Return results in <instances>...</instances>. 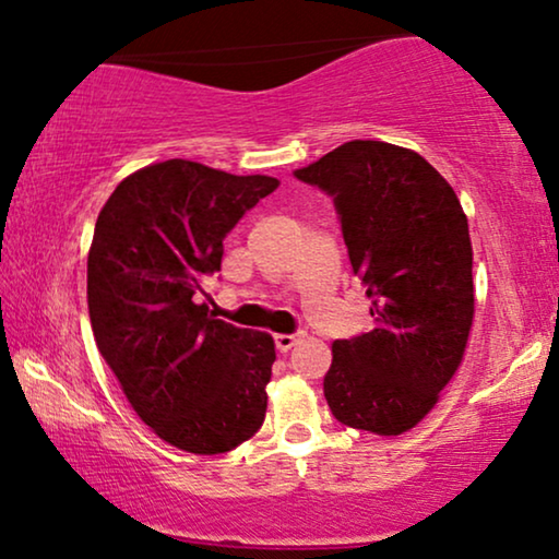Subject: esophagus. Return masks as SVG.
<instances>
[{"label":"esophagus","mask_w":559,"mask_h":559,"mask_svg":"<svg viewBox=\"0 0 559 559\" xmlns=\"http://www.w3.org/2000/svg\"><path fill=\"white\" fill-rule=\"evenodd\" d=\"M298 340H301V336H298V334H276V349L278 352L294 349L296 344H298Z\"/></svg>","instance_id":"1"}]
</instances>
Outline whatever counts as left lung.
Wrapping results in <instances>:
<instances>
[{
  "label": "left lung",
  "instance_id": "left-lung-1",
  "mask_svg": "<svg viewBox=\"0 0 559 559\" xmlns=\"http://www.w3.org/2000/svg\"><path fill=\"white\" fill-rule=\"evenodd\" d=\"M334 198L372 332L332 344L324 397L344 426L400 436L433 411L474 324V250L453 187L418 152L347 141L309 167Z\"/></svg>",
  "mask_w": 559,
  "mask_h": 559
}]
</instances>
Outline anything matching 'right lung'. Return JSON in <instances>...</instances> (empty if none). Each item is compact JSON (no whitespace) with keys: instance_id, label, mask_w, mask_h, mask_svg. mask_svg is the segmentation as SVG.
<instances>
[{"instance_id":"1","label":"right lung","mask_w":559,"mask_h":559,"mask_svg":"<svg viewBox=\"0 0 559 559\" xmlns=\"http://www.w3.org/2000/svg\"><path fill=\"white\" fill-rule=\"evenodd\" d=\"M278 185L167 159L126 177L98 212L93 336L139 418L179 451H233L263 426L273 336L212 319L198 294L225 235Z\"/></svg>"}]
</instances>
